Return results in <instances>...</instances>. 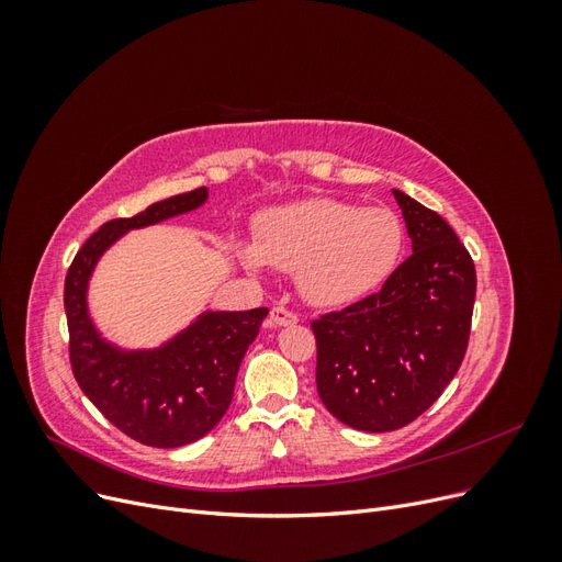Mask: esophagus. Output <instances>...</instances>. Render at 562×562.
I'll return each mask as SVG.
<instances>
[{
	"instance_id": "1",
	"label": "esophagus",
	"mask_w": 562,
	"mask_h": 562,
	"mask_svg": "<svg viewBox=\"0 0 562 562\" xmlns=\"http://www.w3.org/2000/svg\"><path fill=\"white\" fill-rule=\"evenodd\" d=\"M269 316L274 326H293V323H297V314L285 307H274Z\"/></svg>"
}]
</instances>
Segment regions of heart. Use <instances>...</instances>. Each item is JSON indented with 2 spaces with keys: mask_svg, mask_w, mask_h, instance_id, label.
<instances>
[{
  "mask_svg": "<svg viewBox=\"0 0 562 562\" xmlns=\"http://www.w3.org/2000/svg\"><path fill=\"white\" fill-rule=\"evenodd\" d=\"M405 232L389 209L310 199L271 209L258 220V239L239 246L252 274H295L302 297L318 310H345L375 295L394 274Z\"/></svg>",
  "mask_w": 562,
  "mask_h": 562,
  "instance_id": "heart-1",
  "label": "heart"
}]
</instances>
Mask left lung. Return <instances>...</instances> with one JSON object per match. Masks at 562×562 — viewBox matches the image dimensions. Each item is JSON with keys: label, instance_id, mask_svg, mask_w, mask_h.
<instances>
[{"label": "left lung", "instance_id": "left-lung-1", "mask_svg": "<svg viewBox=\"0 0 562 562\" xmlns=\"http://www.w3.org/2000/svg\"><path fill=\"white\" fill-rule=\"evenodd\" d=\"M413 255L382 291L312 323L316 389L347 427L382 434L417 419L464 361L475 267L452 227L394 190Z\"/></svg>", "mask_w": 562, "mask_h": 562}]
</instances>
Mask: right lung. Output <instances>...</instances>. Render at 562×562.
<instances>
[{"label":"right lung","mask_w":562,"mask_h":562,"mask_svg":"<svg viewBox=\"0 0 562 562\" xmlns=\"http://www.w3.org/2000/svg\"><path fill=\"white\" fill-rule=\"evenodd\" d=\"M206 199L209 190L199 187L151 203L133 217L110 220L79 248L65 277L70 361L81 391L119 431L151 448L194 443L223 419L244 353L269 310H209L159 347L124 349L95 328L89 283L100 258L124 234L192 213Z\"/></svg>","instance_id":"right-lung-1"}]
</instances>
